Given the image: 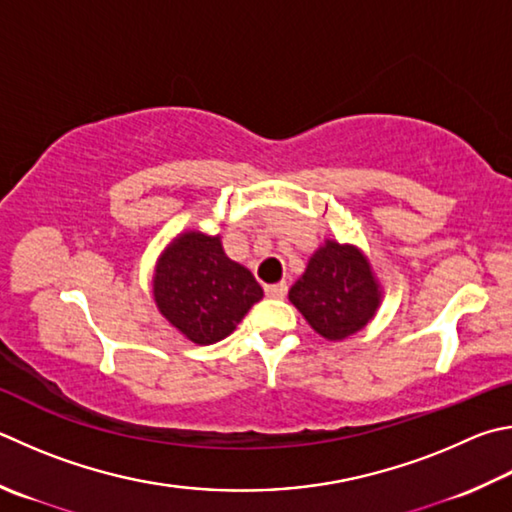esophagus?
Wrapping results in <instances>:
<instances>
[{
    "label": "esophagus",
    "instance_id": "obj_1",
    "mask_svg": "<svg viewBox=\"0 0 512 512\" xmlns=\"http://www.w3.org/2000/svg\"><path fill=\"white\" fill-rule=\"evenodd\" d=\"M286 293H288V286H286V282L266 286V295H268V297H273V300H284Z\"/></svg>",
    "mask_w": 512,
    "mask_h": 512
}]
</instances>
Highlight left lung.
Segmentation results:
<instances>
[{
    "label": "left lung",
    "mask_w": 512,
    "mask_h": 512,
    "mask_svg": "<svg viewBox=\"0 0 512 512\" xmlns=\"http://www.w3.org/2000/svg\"><path fill=\"white\" fill-rule=\"evenodd\" d=\"M288 300L320 336L342 340L374 318L380 293L358 248L327 241L288 291Z\"/></svg>",
    "instance_id": "obj_1"
}]
</instances>
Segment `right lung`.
I'll return each instance as SVG.
<instances>
[{
  "label": "right lung",
  "instance_id": "1",
  "mask_svg": "<svg viewBox=\"0 0 512 512\" xmlns=\"http://www.w3.org/2000/svg\"><path fill=\"white\" fill-rule=\"evenodd\" d=\"M262 286L226 257L219 237L185 232L165 250L154 273L159 311L197 345H215L237 329Z\"/></svg>",
  "mask_w": 512,
  "mask_h": 512
}]
</instances>
